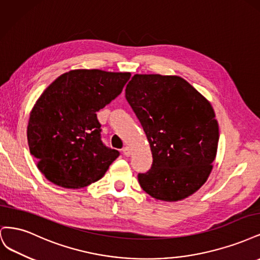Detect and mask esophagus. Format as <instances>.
<instances>
[{
	"mask_svg": "<svg viewBox=\"0 0 260 260\" xmlns=\"http://www.w3.org/2000/svg\"><path fill=\"white\" fill-rule=\"evenodd\" d=\"M122 152H123L124 156H130L131 155V148L128 147V146H125V147H123Z\"/></svg>",
	"mask_w": 260,
	"mask_h": 260,
	"instance_id": "obj_1",
	"label": "esophagus"
}]
</instances>
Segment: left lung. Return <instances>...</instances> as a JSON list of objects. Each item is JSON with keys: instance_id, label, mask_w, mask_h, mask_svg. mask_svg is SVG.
<instances>
[{"instance_id": "1", "label": "left lung", "mask_w": 260, "mask_h": 260, "mask_svg": "<svg viewBox=\"0 0 260 260\" xmlns=\"http://www.w3.org/2000/svg\"><path fill=\"white\" fill-rule=\"evenodd\" d=\"M125 99L146 135L153 165L139 175L148 195L182 201L205 184L216 159L219 125L209 101L179 76L137 74Z\"/></svg>"}]
</instances>
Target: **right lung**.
Masks as SVG:
<instances>
[{
	"label": "right lung",
	"mask_w": 260,
	"mask_h": 260,
	"mask_svg": "<svg viewBox=\"0 0 260 260\" xmlns=\"http://www.w3.org/2000/svg\"><path fill=\"white\" fill-rule=\"evenodd\" d=\"M130 73L74 69L60 75L30 112L27 139L37 167L52 183L81 188L103 178L119 156L101 141L96 113L111 103Z\"/></svg>",
	"instance_id": "1"
}]
</instances>
